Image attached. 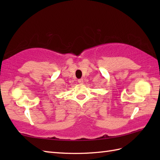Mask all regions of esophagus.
Wrapping results in <instances>:
<instances>
[{
  "label": "esophagus",
  "mask_w": 160,
  "mask_h": 160,
  "mask_svg": "<svg viewBox=\"0 0 160 160\" xmlns=\"http://www.w3.org/2000/svg\"><path fill=\"white\" fill-rule=\"evenodd\" d=\"M78 82H79L80 84H83V82H84L83 79H79V80H78Z\"/></svg>",
  "instance_id": "34e87169"
}]
</instances>
